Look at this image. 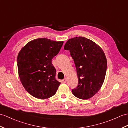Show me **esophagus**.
Masks as SVG:
<instances>
[{"label": "esophagus", "mask_w": 128, "mask_h": 128, "mask_svg": "<svg viewBox=\"0 0 128 128\" xmlns=\"http://www.w3.org/2000/svg\"><path fill=\"white\" fill-rule=\"evenodd\" d=\"M67 81V78H65L63 80H62V82L63 83H66Z\"/></svg>", "instance_id": "1"}]
</instances>
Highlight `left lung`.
Masks as SVG:
<instances>
[{"instance_id":"left-lung-1","label":"left lung","mask_w":128,"mask_h":128,"mask_svg":"<svg viewBox=\"0 0 128 128\" xmlns=\"http://www.w3.org/2000/svg\"><path fill=\"white\" fill-rule=\"evenodd\" d=\"M64 48L70 51L78 77V86L72 90V94L79 99H90L104 81L107 69L104 52L93 41L82 36L69 39Z\"/></svg>"}]
</instances>
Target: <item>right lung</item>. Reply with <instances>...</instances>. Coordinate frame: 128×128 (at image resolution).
Segmentation results:
<instances>
[{"instance_id": "right-lung-1", "label": "right lung", "mask_w": 128, "mask_h": 128, "mask_svg": "<svg viewBox=\"0 0 128 128\" xmlns=\"http://www.w3.org/2000/svg\"><path fill=\"white\" fill-rule=\"evenodd\" d=\"M63 41L46 38L30 41L17 56L19 77L24 88L35 98L45 99L56 94L60 82L56 78L52 59L57 55Z\"/></svg>"}]
</instances>
